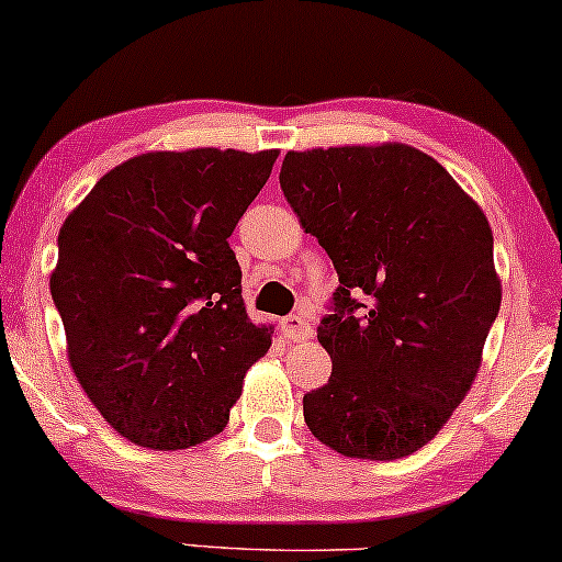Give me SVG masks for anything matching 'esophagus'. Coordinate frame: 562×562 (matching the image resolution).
<instances>
[{"label":"esophagus","instance_id":"esophagus-1","mask_svg":"<svg viewBox=\"0 0 562 562\" xmlns=\"http://www.w3.org/2000/svg\"><path fill=\"white\" fill-rule=\"evenodd\" d=\"M283 333H286L289 340H296V344H304V340L312 338V325L310 319H304L302 315H289L281 319Z\"/></svg>","mask_w":562,"mask_h":562}]
</instances>
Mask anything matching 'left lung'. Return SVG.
<instances>
[{
    "instance_id": "left-lung-1",
    "label": "left lung",
    "mask_w": 562,
    "mask_h": 562,
    "mask_svg": "<svg viewBox=\"0 0 562 562\" xmlns=\"http://www.w3.org/2000/svg\"><path fill=\"white\" fill-rule=\"evenodd\" d=\"M279 180L338 273L317 327L333 374L304 420L346 457L413 454L468 395L498 317L487 218L405 144L289 151Z\"/></svg>"
}]
</instances>
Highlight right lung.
<instances>
[{"instance_id": "add662e5", "label": "right lung", "mask_w": 562, "mask_h": 562, "mask_svg": "<svg viewBox=\"0 0 562 562\" xmlns=\"http://www.w3.org/2000/svg\"><path fill=\"white\" fill-rule=\"evenodd\" d=\"M279 151H149L113 167L58 232L50 296L71 369L121 436L188 449L224 431L271 348L229 247Z\"/></svg>"}]
</instances>
